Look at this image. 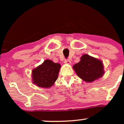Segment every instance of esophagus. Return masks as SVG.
Segmentation results:
<instances>
[{"instance_id": "obj_1", "label": "esophagus", "mask_w": 124, "mask_h": 124, "mask_svg": "<svg viewBox=\"0 0 124 124\" xmlns=\"http://www.w3.org/2000/svg\"><path fill=\"white\" fill-rule=\"evenodd\" d=\"M64 63H66V64H70L71 63V62L69 60H68V59H66L65 61H64Z\"/></svg>"}]
</instances>
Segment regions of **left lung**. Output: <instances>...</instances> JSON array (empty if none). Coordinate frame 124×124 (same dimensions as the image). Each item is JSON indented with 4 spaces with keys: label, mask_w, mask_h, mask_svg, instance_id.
Segmentation results:
<instances>
[{
    "label": "left lung",
    "mask_w": 124,
    "mask_h": 124,
    "mask_svg": "<svg viewBox=\"0 0 124 124\" xmlns=\"http://www.w3.org/2000/svg\"><path fill=\"white\" fill-rule=\"evenodd\" d=\"M73 68L79 78L89 83L101 78L104 74L103 62L87 54L80 58V62L73 65Z\"/></svg>",
    "instance_id": "obj_1"
}]
</instances>
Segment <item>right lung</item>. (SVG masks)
<instances>
[{"label":"right lung","mask_w":124,"mask_h":124,"mask_svg":"<svg viewBox=\"0 0 124 124\" xmlns=\"http://www.w3.org/2000/svg\"><path fill=\"white\" fill-rule=\"evenodd\" d=\"M61 65L46 59L32 71L33 83L42 88L50 87L57 80Z\"/></svg>","instance_id":"1"}]
</instances>
